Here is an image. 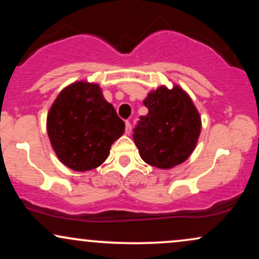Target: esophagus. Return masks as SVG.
Returning a JSON list of instances; mask_svg holds the SVG:
<instances>
[{"label": "esophagus", "mask_w": 259, "mask_h": 259, "mask_svg": "<svg viewBox=\"0 0 259 259\" xmlns=\"http://www.w3.org/2000/svg\"><path fill=\"white\" fill-rule=\"evenodd\" d=\"M132 133V124H130V121H125V134L126 135H129V134Z\"/></svg>", "instance_id": "esophagus-1"}]
</instances>
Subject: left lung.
Segmentation results:
<instances>
[{"label":"left lung","instance_id":"obj_1","mask_svg":"<svg viewBox=\"0 0 259 259\" xmlns=\"http://www.w3.org/2000/svg\"><path fill=\"white\" fill-rule=\"evenodd\" d=\"M148 113L140 117L134 141L140 157L152 167L171 169L194 152L201 134V115L189 94L160 85L144 100Z\"/></svg>","mask_w":259,"mask_h":259}]
</instances>
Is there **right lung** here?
I'll return each mask as SVG.
<instances>
[{
    "instance_id": "1",
    "label": "right lung",
    "mask_w": 259,
    "mask_h": 259,
    "mask_svg": "<svg viewBox=\"0 0 259 259\" xmlns=\"http://www.w3.org/2000/svg\"><path fill=\"white\" fill-rule=\"evenodd\" d=\"M47 134L58 159L75 171L100 167L125 124L96 82L65 86L47 113Z\"/></svg>"
}]
</instances>
